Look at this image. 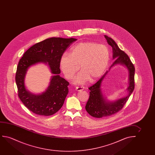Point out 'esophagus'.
Returning a JSON list of instances; mask_svg holds the SVG:
<instances>
[{"label": "esophagus", "instance_id": "1", "mask_svg": "<svg viewBox=\"0 0 155 155\" xmlns=\"http://www.w3.org/2000/svg\"><path fill=\"white\" fill-rule=\"evenodd\" d=\"M84 89V87L83 86H81V87H76V90L77 91H83V89Z\"/></svg>", "mask_w": 155, "mask_h": 155}]
</instances>
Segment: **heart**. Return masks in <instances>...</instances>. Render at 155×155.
<instances>
[{
    "mask_svg": "<svg viewBox=\"0 0 155 155\" xmlns=\"http://www.w3.org/2000/svg\"><path fill=\"white\" fill-rule=\"evenodd\" d=\"M110 51L104 45L92 42L79 43L72 47L70 54L64 53L60 59V67L64 77L71 79L79 69L82 70L74 78L81 84L89 78L93 81L103 74L108 66Z\"/></svg>",
    "mask_w": 155,
    "mask_h": 155,
    "instance_id": "obj_1",
    "label": "heart"
}]
</instances>
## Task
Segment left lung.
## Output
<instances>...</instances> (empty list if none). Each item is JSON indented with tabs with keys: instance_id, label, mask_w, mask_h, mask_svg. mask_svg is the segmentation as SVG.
I'll return each instance as SVG.
<instances>
[{
	"instance_id": "8db88e82",
	"label": "left lung",
	"mask_w": 155,
	"mask_h": 155,
	"mask_svg": "<svg viewBox=\"0 0 155 155\" xmlns=\"http://www.w3.org/2000/svg\"><path fill=\"white\" fill-rule=\"evenodd\" d=\"M108 45L112 48L113 59L115 60L110 69L117 64L125 66L129 71V86L127 87V95L114 102H110L103 95L101 89V84L107 74L106 71L105 74L94 85L89 87V97L85 106L86 110L92 117L101 118L114 114L123 108L127 102L134 88V72L135 68L129 56L119 48L118 45L112 38L104 35Z\"/></svg>"
}]
</instances>
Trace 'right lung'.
Here are the masks:
<instances>
[{
  "instance_id": "add662e5",
  "label": "right lung",
  "mask_w": 155,
  "mask_h": 155,
  "mask_svg": "<svg viewBox=\"0 0 155 155\" xmlns=\"http://www.w3.org/2000/svg\"><path fill=\"white\" fill-rule=\"evenodd\" d=\"M76 40L74 38H47L30 48L19 60L15 76L18 95L32 112L42 116H50L61 108L69 91V83L60 76V59L67 48ZM41 62L49 66L54 76L46 91L35 95L25 88V78L31 66Z\"/></svg>"
}]
</instances>
